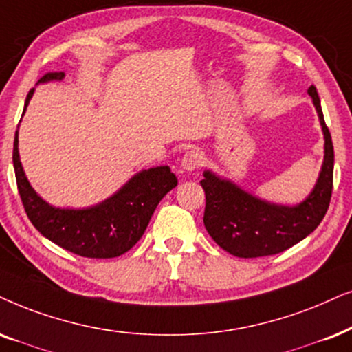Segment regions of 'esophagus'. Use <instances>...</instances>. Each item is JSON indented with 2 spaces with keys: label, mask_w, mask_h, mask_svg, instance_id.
<instances>
[{
  "label": "esophagus",
  "mask_w": 352,
  "mask_h": 352,
  "mask_svg": "<svg viewBox=\"0 0 352 352\" xmlns=\"http://www.w3.org/2000/svg\"><path fill=\"white\" fill-rule=\"evenodd\" d=\"M202 160H204L202 153H200L199 150L192 148V150H189L184 157H182L181 166L184 168L186 171H195V170H199L200 165H202Z\"/></svg>",
  "instance_id": "34e87169"
}]
</instances>
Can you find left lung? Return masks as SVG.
<instances>
[{
  "instance_id": "obj_1",
  "label": "left lung",
  "mask_w": 352,
  "mask_h": 352,
  "mask_svg": "<svg viewBox=\"0 0 352 352\" xmlns=\"http://www.w3.org/2000/svg\"><path fill=\"white\" fill-rule=\"evenodd\" d=\"M307 92L316 104L325 135V160L312 194L302 204L285 207L263 202L230 181L220 179L210 171L204 173L200 181L205 190L204 225L213 241L236 257L280 254L309 236L325 217L331 200L335 152L317 89L310 85Z\"/></svg>"
}]
</instances>
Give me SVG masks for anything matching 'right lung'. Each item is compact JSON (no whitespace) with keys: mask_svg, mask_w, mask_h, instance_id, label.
I'll return each instance as SVG.
<instances>
[{"mask_svg":"<svg viewBox=\"0 0 352 352\" xmlns=\"http://www.w3.org/2000/svg\"><path fill=\"white\" fill-rule=\"evenodd\" d=\"M63 77L65 72H47L38 82L61 80ZM32 95L34 89L27 95L24 111ZM17 144L16 131L12 163L17 190L30 223L52 243L80 257L113 258L127 252L147 230L160 200L177 184L170 166H157L135 175L113 197L95 207L54 208L27 181Z\"/></svg>","mask_w":352,"mask_h":352,"instance_id":"1","label":"right lung"}]
</instances>
